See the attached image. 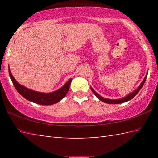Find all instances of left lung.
Here are the masks:
<instances>
[{"instance_id": "1", "label": "left lung", "mask_w": 158, "mask_h": 158, "mask_svg": "<svg viewBox=\"0 0 158 158\" xmlns=\"http://www.w3.org/2000/svg\"><path fill=\"white\" fill-rule=\"evenodd\" d=\"M146 77H147V75H146L145 77H144V79H143V80L142 81V82L141 83V84L139 85V87L137 88V89L134 90L133 92L129 93V94L127 95L126 96H125V97L122 98H120V99H116V100H111V99L104 98L103 97H102L101 95H99L98 93L96 92L95 90L93 89L91 86H90V89H91L93 93H94V95L96 96V97H97L100 100L104 102L108 103V104H121V103H123V102H127V101L130 100L131 99H132L137 94L138 92L139 91L141 88L143 87V85L144 84V83H145V81H146Z\"/></svg>"}]
</instances>
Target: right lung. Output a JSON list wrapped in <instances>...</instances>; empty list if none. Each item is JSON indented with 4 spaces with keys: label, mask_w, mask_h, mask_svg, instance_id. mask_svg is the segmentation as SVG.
Listing matches in <instances>:
<instances>
[{
    "label": "right lung",
    "mask_w": 158,
    "mask_h": 158,
    "mask_svg": "<svg viewBox=\"0 0 158 158\" xmlns=\"http://www.w3.org/2000/svg\"><path fill=\"white\" fill-rule=\"evenodd\" d=\"M9 74L16 90L20 95L31 102L41 105H51L58 102L65 97L70 86L72 79L68 80L62 87L52 93H41L29 89L16 81L9 68Z\"/></svg>",
    "instance_id": "obj_1"
}]
</instances>
